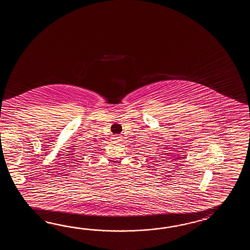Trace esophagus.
<instances>
[{"mask_svg": "<svg viewBox=\"0 0 250 250\" xmlns=\"http://www.w3.org/2000/svg\"><path fill=\"white\" fill-rule=\"evenodd\" d=\"M112 141L113 143H119V142L122 141V137L116 135V136H114V137L112 138Z\"/></svg>", "mask_w": 250, "mask_h": 250, "instance_id": "esophagus-1", "label": "esophagus"}]
</instances>
